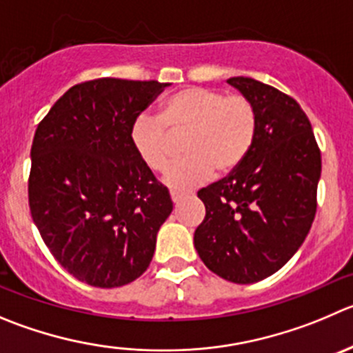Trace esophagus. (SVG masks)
<instances>
[{
    "mask_svg": "<svg viewBox=\"0 0 353 353\" xmlns=\"http://www.w3.org/2000/svg\"><path fill=\"white\" fill-rule=\"evenodd\" d=\"M170 196H171V201H173L174 204H179L180 201L183 199V194H180V192H174V190H171V194H170Z\"/></svg>",
    "mask_w": 353,
    "mask_h": 353,
    "instance_id": "obj_1",
    "label": "esophagus"
}]
</instances>
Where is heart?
Wrapping results in <instances>:
<instances>
[{"instance_id":"b5f03b06","label":"heart","mask_w":353,"mask_h":353,"mask_svg":"<svg viewBox=\"0 0 353 353\" xmlns=\"http://www.w3.org/2000/svg\"><path fill=\"white\" fill-rule=\"evenodd\" d=\"M256 124V110L246 97L189 86L163 103L159 119L137 117L130 140L145 166L163 171L173 154V139L185 137L187 156L171 164L163 180L173 190H189L211 179L214 170L218 174L236 170L251 150Z\"/></svg>"}]
</instances>
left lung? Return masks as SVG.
Listing matches in <instances>:
<instances>
[{"label":"left lung","instance_id":"obj_1","mask_svg":"<svg viewBox=\"0 0 353 353\" xmlns=\"http://www.w3.org/2000/svg\"><path fill=\"white\" fill-rule=\"evenodd\" d=\"M256 110L246 159L197 197L206 216L194 232L211 272L236 284L275 274L300 250L317 210L321 150L298 102L251 78L227 79Z\"/></svg>","mask_w":353,"mask_h":353}]
</instances>
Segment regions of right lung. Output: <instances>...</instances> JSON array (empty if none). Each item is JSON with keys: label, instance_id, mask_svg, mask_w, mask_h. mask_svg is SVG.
Returning a JSON list of instances; mask_svg holds the SVG:
<instances>
[{"label": "right lung", "instance_id": "1", "mask_svg": "<svg viewBox=\"0 0 353 353\" xmlns=\"http://www.w3.org/2000/svg\"><path fill=\"white\" fill-rule=\"evenodd\" d=\"M168 83L100 78L67 90L38 124L29 208L55 260L95 288L147 270L170 192L130 140L133 121Z\"/></svg>", "mask_w": 353, "mask_h": 353}]
</instances>
